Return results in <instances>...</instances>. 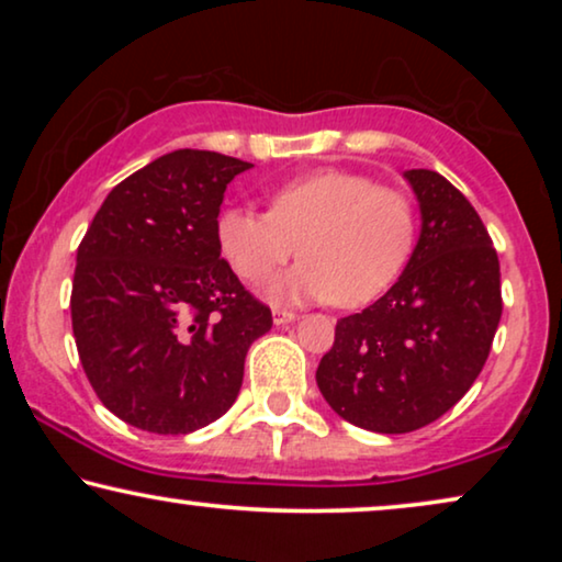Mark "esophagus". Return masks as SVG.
I'll return each instance as SVG.
<instances>
[{
	"label": "esophagus",
	"mask_w": 562,
	"mask_h": 562,
	"mask_svg": "<svg viewBox=\"0 0 562 562\" xmlns=\"http://www.w3.org/2000/svg\"><path fill=\"white\" fill-rule=\"evenodd\" d=\"M296 314L289 310H281V306H273V322L276 325H286V322H294Z\"/></svg>",
	"instance_id": "1"
}]
</instances>
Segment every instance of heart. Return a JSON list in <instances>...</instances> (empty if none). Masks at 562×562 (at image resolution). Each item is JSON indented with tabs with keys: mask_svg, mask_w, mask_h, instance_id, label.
<instances>
[{
	"mask_svg": "<svg viewBox=\"0 0 562 562\" xmlns=\"http://www.w3.org/2000/svg\"><path fill=\"white\" fill-rule=\"evenodd\" d=\"M419 212L404 189L340 168L302 176L273 191L271 210L225 206L217 220L222 256L250 286H263L304 252L273 286L276 299H337L363 306L409 263Z\"/></svg>",
	"mask_w": 562,
	"mask_h": 562,
	"instance_id": "b5f03b06",
	"label": "heart"
}]
</instances>
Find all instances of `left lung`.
Listing matches in <instances>:
<instances>
[{
	"label": "left lung",
	"instance_id": "8db88e82",
	"mask_svg": "<svg viewBox=\"0 0 562 562\" xmlns=\"http://www.w3.org/2000/svg\"><path fill=\"white\" fill-rule=\"evenodd\" d=\"M422 235L398 281L337 319L317 368L327 404L371 432L440 419L479 379L502 319V271L473 204L437 171L412 168Z\"/></svg>",
	"mask_w": 562,
	"mask_h": 562
}]
</instances>
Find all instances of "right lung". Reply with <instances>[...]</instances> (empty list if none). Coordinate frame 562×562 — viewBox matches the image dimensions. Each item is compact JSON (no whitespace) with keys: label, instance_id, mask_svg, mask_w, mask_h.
Listing matches in <instances>:
<instances>
[{"label":"right lung","instance_id":"add662e5","mask_svg":"<svg viewBox=\"0 0 562 562\" xmlns=\"http://www.w3.org/2000/svg\"><path fill=\"white\" fill-rule=\"evenodd\" d=\"M252 164L173 150L110 191L76 252L71 325L83 373L137 429L189 435L243 386L252 340L273 325L225 258L217 217L227 183Z\"/></svg>","mask_w":562,"mask_h":562}]
</instances>
